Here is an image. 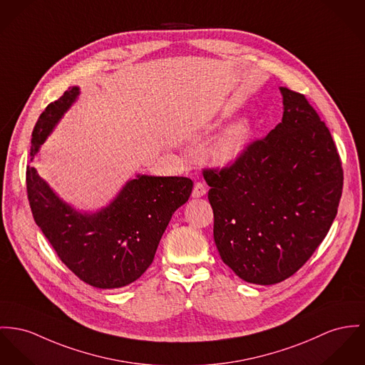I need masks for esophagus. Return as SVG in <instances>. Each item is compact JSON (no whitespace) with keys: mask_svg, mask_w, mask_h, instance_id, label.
<instances>
[{"mask_svg":"<svg viewBox=\"0 0 365 365\" xmlns=\"http://www.w3.org/2000/svg\"><path fill=\"white\" fill-rule=\"evenodd\" d=\"M207 193V187H205V185L204 183H201V182H196L195 183V187H193V193H192V196L193 197H202L204 195Z\"/></svg>","mask_w":365,"mask_h":365,"instance_id":"obj_1","label":"esophagus"}]
</instances>
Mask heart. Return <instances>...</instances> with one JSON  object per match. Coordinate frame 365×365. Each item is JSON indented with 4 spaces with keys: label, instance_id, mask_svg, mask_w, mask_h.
<instances>
[{
    "label": "heart",
    "instance_id": "1",
    "mask_svg": "<svg viewBox=\"0 0 365 365\" xmlns=\"http://www.w3.org/2000/svg\"><path fill=\"white\" fill-rule=\"evenodd\" d=\"M250 136H252V122L247 118H242L233 122L225 129L217 143L214 144V150H212L214 160L220 164L236 160L246 148L247 143L250 140Z\"/></svg>",
    "mask_w": 365,
    "mask_h": 365
}]
</instances>
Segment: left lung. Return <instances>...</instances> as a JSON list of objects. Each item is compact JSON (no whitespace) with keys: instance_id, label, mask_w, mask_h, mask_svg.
Listing matches in <instances>:
<instances>
[{"instance_id":"left-lung-1","label":"left lung","mask_w":365,"mask_h":365,"mask_svg":"<svg viewBox=\"0 0 365 365\" xmlns=\"http://www.w3.org/2000/svg\"><path fill=\"white\" fill-rule=\"evenodd\" d=\"M283 116L222 168H204L214 240L243 281L274 284L296 274L337 214L343 168L325 122L304 94L281 87Z\"/></svg>"}]
</instances>
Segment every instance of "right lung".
<instances>
[{
  "instance_id": "add662e5",
  "label": "right lung",
  "mask_w": 365,
  "mask_h": 365,
  "mask_svg": "<svg viewBox=\"0 0 365 365\" xmlns=\"http://www.w3.org/2000/svg\"><path fill=\"white\" fill-rule=\"evenodd\" d=\"M79 94L69 87L38 116L31 133L30 160L58 119ZM185 176H145L130 180L106 210L82 215L62 202L33 167L26 192L33 218L59 259L82 281L115 289L139 279L151 265L172 214L192 195Z\"/></svg>"
}]
</instances>
